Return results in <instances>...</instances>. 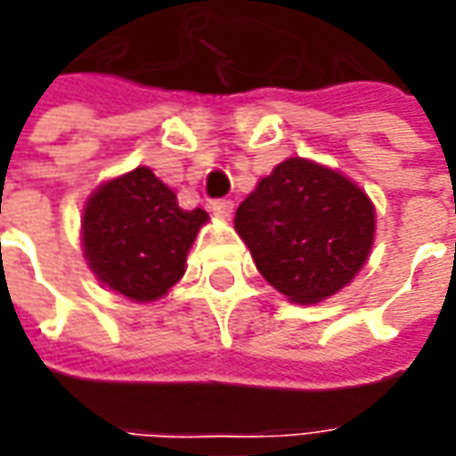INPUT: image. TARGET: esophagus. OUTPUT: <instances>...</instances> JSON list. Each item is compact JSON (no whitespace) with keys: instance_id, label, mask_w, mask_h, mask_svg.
Wrapping results in <instances>:
<instances>
[{"instance_id":"esophagus-1","label":"esophagus","mask_w":456,"mask_h":456,"mask_svg":"<svg viewBox=\"0 0 456 456\" xmlns=\"http://www.w3.org/2000/svg\"><path fill=\"white\" fill-rule=\"evenodd\" d=\"M212 212H215V216H219V219H229L232 212H234V204L229 202V200H215V202H212Z\"/></svg>"}]
</instances>
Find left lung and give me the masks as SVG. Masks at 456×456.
<instances>
[{
  "label": "left lung",
  "mask_w": 456,
  "mask_h": 456,
  "mask_svg": "<svg viewBox=\"0 0 456 456\" xmlns=\"http://www.w3.org/2000/svg\"><path fill=\"white\" fill-rule=\"evenodd\" d=\"M234 229L259 274L294 305H317L364 267L374 204L330 167L292 157L240 204Z\"/></svg>",
  "instance_id": "8db88e82"
}]
</instances>
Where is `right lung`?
Returning a JSON list of instances; mask_svg holds the SVG:
<instances>
[{"label":"right lung","mask_w":456,"mask_h":456,"mask_svg":"<svg viewBox=\"0 0 456 456\" xmlns=\"http://www.w3.org/2000/svg\"><path fill=\"white\" fill-rule=\"evenodd\" d=\"M209 219L182 209L176 194L150 167L104 182L86 200L82 247L89 269L111 292L154 302L182 280L187 252Z\"/></svg>","instance_id":"right-lung-1"}]
</instances>
